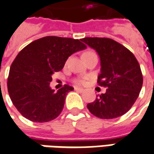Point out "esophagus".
<instances>
[{"label":"esophagus","mask_w":154,"mask_h":154,"mask_svg":"<svg viewBox=\"0 0 154 154\" xmlns=\"http://www.w3.org/2000/svg\"><path fill=\"white\" fill-rule=\"evenodd\" d=\"M74 89H75L76 91H77V92H79V93H82V92H83V91H84L83 88H77V87H76Z\"/></svg>","instance_id":"obj_1"}]
</instances>
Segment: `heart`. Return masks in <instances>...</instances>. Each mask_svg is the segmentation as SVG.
Segmentation results:
<instances>
[{"mask_svg": "<svg viewBox=\"0 0 154 154\" xmlns=\"http://www.w3.org/2000/svg\"><path fill=\"white\" fill-rule=\"evenodd\" d=\"M88 53H91V51H88V52H85V53H84V54H83V55H86V54H88ZM77 82V83H80V84H81V83H83V81H82V80H77V81H76Z\"/></svg>", "mask_w": 154, "mask_h": 154, "instance_id": "heart-1", "label": "heart"}]
</instances>
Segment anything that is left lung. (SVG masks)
<instances>
[{"label": "left lung", "instance_id": "obj_1", "mask_svg": "<svg viewBox=\"0 0 154 154\" xmlns=\"http://www.w3.org/2000/svg\"><path fill=\"white\" fill-rule=\"evenodd\" d=\"M82 41L94 49L100 59L98 82L107 87L87 107L101 119H114L127 112L138 98L143 75L134 55L118 42L107 38H84Z\"/></svg>", "mask_w": 154, "mask_h": 154}]
</instances>
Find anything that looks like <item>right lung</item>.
<instances>
[{
    "mask_svg": "<svg viewBox=\"0 0 154 154\" xmlns=\"http://www.w3.org/2000/svg\"><path fill=\"white\" fill-rule=\"evenodd\" d=\"M86 48L78 39L47 36L20 51L10 68L7 89L23 116L42 123L59 116L66 95L74 88L65 85L55 92L50 86L52 75L63 68L70 55Z\"/></svg>",
    "mask_w": 154,
    "mask_h": 154,
    "instance_id": "right-lung-1",
    "label": "right lung"
}]
</instances>
